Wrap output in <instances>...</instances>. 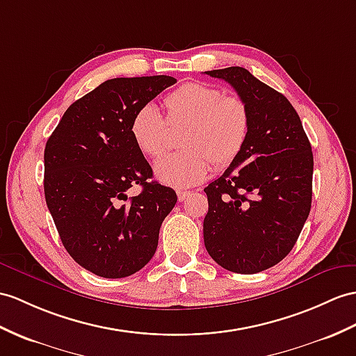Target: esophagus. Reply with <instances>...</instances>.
<instances>
[{
	"mask_svg": "<svg viewBox=\"0 0 356 356\" xmlns=\"http://www.w3.org/2000/svg\"><path fill=\"white\" fill-rule=\"evenodd\" d=\"M177 195H178V201L183 202V201H186V199H187L190 195H192V193L187 192V190H178Z\"/></svg>",
	"mask_w": 356,
	"mask_h": 356,
	"instance_id": "1",
	"label": "esophagus"
}]
</instances>
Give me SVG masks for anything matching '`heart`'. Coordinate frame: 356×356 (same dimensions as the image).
Segmentation results:
<instances>
[{
    "label": "heart",
    "instance_id": "1",
    "mask_svg": "<svg viewBox=\"0 0 356 356\" xmlns=\"http://www.w3.org/2000/svg\"><path fill=\"white\" fill-rule=\"evenodd\" d=\"M170 128L186 129L179 145L186 151L168 154L154 164L160 183L186 188L208 177L211 163L227 168L243 151L250 131V111L238 95H225L207 83H186L164 98ZM129 134L146 157H157L166 146L168 126L152 104L137 108Z\"/></svg>",
    "mask_w": 356,
    "mask_h": 356
}]
</instances>
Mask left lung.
<instances>
[{"instance_id":"8db88e82","label":"left lung","mask_w":356,"mask_h":356,"mask_svg":"<svg viewBox=\"0 0 356 356\" xmlns=\"http://www.w3.org/2000/svg\"><path fill=\"white\" fill-rule=\"evenodd\" d=\"M229 83L250 111L243 151L204 188V243L229 272L252 275L278 264L296 245L313 196V151L300 118L282 93L248 69L207 71Z\"/></svg>"}]
</instances>
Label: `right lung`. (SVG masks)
Returning <instances> with one entry per match:
<instances>
[{"instance_id": "add662e5", "label": "right lung", "mask_w": 356, "mask_h": 356, "mask_svg": "<svg viewBox=\"0 0 356 356\" xmlns=\"http://www.w3.org/2000/svg\"><path fill=\"white\" fill-rule=\"evenodd\" d=\"M177 80L113 78L69 107L45 146L43 188L60 240L75 261L102 278H125L149 263L177 193L152 178L129 122L137 108ZM143 186L137 197L126 190Z\"/></svg>"}]
</instances>
